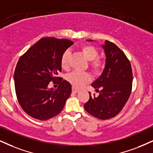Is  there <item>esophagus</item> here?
<instances>
[{"label":"esophagus","mask_w":153,"mask_h":153,"mask_svg":"<svg viewBox=\"0 0 153 153\" xmlns=\"http://www.w3.org/2000/svg\"><path fill=\"white\" fill-rule=\"evenodd\" d=\"M72 92H73V93H78L79 90L76 89V88H75L74 87H73L72 88Z\"/></svg>","instance_id":"34e87169"}]
</instances>
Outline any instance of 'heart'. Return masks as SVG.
I'll return each mask as SVG.
<instances>
[{
	"instance_id": "heart-1",
	"label": "heart",
	"mask_w": 153,
	"mask_h": 153,
	"mask_svg": "<svg viewBox=\"0 0 153 153\" xmlns=\"http://www.w3.org/2000/svg\"><path fill=\"white\" fill-rule=\"evenodd\" d=\"M83 54L88 61H90L89 65L93 72L96 74H99L102 72L105 67V63L102 59L99 58V51L94 47L89 45H84L81 48ZM70 53L68 50H66L62 54L60 64L64 69H69V59ZM91 75L87 72H79V71H73L68 74L66 76V80L69 82L73 87L81 88L84 84L91 82Z\"/></svg>"
}]
</instances>
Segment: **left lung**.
Segmentation results:
<instances>
[{"label":"left lung","mask_w":153,"mask_h":153,"mask_svg":"<svg viewBox=\"0 0 153 153\" xmlns=\"http://www.w3.org/2000/svg\"><path fill=\"white\" fill-rule=\"evenodd\" d=\"M103 48L106 56L105 69L91 84L99 95L91 96L90 92L89 99L84 107L95 118L106 120L119 114L128 100L132 91L133 71L129 59L114 43L106 40Z\"/></svg>","instance_id":"8db88e82"}]
</instances>
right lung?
Returning a JSON list of instances; mask_svg holds the SVG:
<instances>
[{
  "label": "right lung",
  "instance_id": "obj_1",
  "mask_svg": "<svg viewBox=\"0 0 153 153\" xmlns=\"http://www.w3.org/2000/svg\"><path fill=\"white\" fill-rule=\"evenodd\" d=\"M73 44L67 39L42 37L19 59L14 72L16 97L23 111L33 118H53L70 97L71 84L58 75L62 54ZM52 82L59 84L55 91L48 88Z\"/></svg>",
  "mask_w": 153,
  "mask_h": 153
}]
</instances>
